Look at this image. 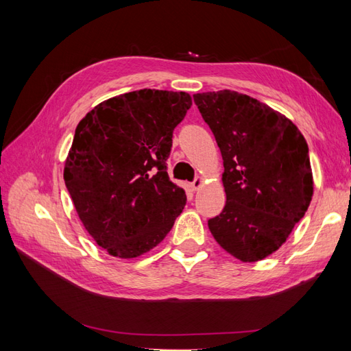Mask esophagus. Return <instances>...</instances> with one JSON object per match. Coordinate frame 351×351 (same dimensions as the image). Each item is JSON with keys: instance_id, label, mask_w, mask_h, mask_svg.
Listing matches in <instances>:
<instances>
[{"instance_id": "esophagus-1", "label": "esophagus", "mask_w": 351, "mask_h": 351, "mask_svg": "<svg viewBox=\"0 0 351 351\" xmlns=\"http://www.w3.org/2000/svg\"><path fill=\"white\" fill-rule=\"evenodd\" d=\"M204 182H205L204 178H196V180L190 184V187H191V190L196 191V190H199L200 187H202Z\"/></svg>"}]
</instances>
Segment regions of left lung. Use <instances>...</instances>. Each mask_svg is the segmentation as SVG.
Returning a JSON list of instances; mask_svg holds the SVG:
<instances>
[{"instance_id": "left-lung-1", "label": "left lung", "mask_w": 351, "mask_h": 351, "mask_svg": "<svg viewBox=\"0 0 351 351\" xmlns=\"http://www.w3.org/2000/svg\"><path fill=\"white\" fill-rule=\"evenodd\" d=\"M223 158L226 205L208 220L213 237L243 263L287 241L308 211L314 181L308 143L288 117L247 95H193Z\"/></svg>"}]
</instances>
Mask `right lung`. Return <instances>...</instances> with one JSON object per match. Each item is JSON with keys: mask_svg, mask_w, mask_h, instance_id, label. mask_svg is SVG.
<instances>
[{"mask_svg": "<svg viewBox=\"0 0 351 351\" xmlns=\"http://www.w3.org/2000/svg\"><path fill=\"white\" fill-rule=\"evenodd\" d=\"M190 107L185 92L143 88L101 102L78 123L64 184L87 232L110 255H143L182 213L187 196L166 161Z\"/></svg>", "mask_w": 351, "mask_h": 351, "instance_id": "1", "label": "right lung"}]
</instances>
